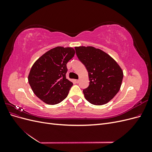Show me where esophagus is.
<instances>
[{
  "instance_id": "obj_1",
  "label": "esophagus",
  "mask_w": 152,
  "mask_h": 152,
  "mask_svg": "<svg viewBox=\"0 0 152 152\" xmlns=\"http://www.w3.org/2000/svg\"><path fill=\"white\" fill-rule=\"evenodd\" d=\"M75 82H77V83H79V80H75Z\"/></svg>"
}]
</instances>
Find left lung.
<instances>
[{"label":"left lung","mask_w":152,"mask_h":152,"mask_svg":"<svg viewBox=\"0 0 152 152\" xmlns=\"http://www.w3.org/2000/svg\"><path fill=\"white\" fill-rule=\"evenodd\" d=\"M77 58L88 72L89 85L83 89L85 98L95 105L110 102L120 90L123 72L108 54L94 47H75Z\"/></svg>","instance_id":"1"}]
</instances>
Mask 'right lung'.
<instances>
[{
	"mask_svg": "<svg viewBox=\"0 0 152 152\" xmlns=\"http://www.w3.org/2000/svg\"><path fill=\"white\" fill-rule=\"evenodd\" d=\"M75 54L72 48L56 47L44 54L32 66L28 82L34 94L48 104L65 99L73 83L66 78V64Z\"/></svg>",
	"mask_w": 152,
	"mask_h": 152,
	"instance_id": "obj_1",
	"label": "right lung"
}]
</instances>
